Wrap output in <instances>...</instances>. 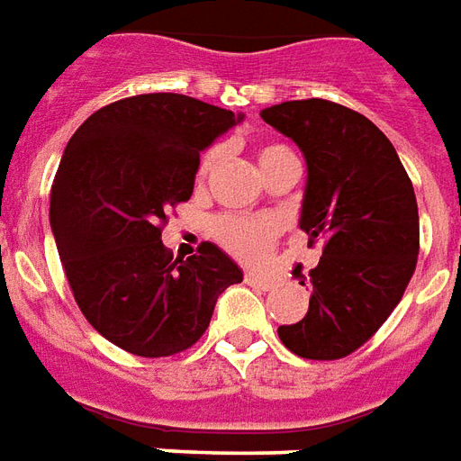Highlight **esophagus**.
<instances>
[{"label":"esophagus","mask_w":461,"mask_h":461,"mask_svg":"<svg viewBox=\"0 0 461 461\" xmlns=\"http://www.w3.org/2000/svg\"><path fill=\"white\" fill-rule=\"evenodd\" d=\"M244 283L247 285H254V288H261V291H268V288H274L276 283L274 278H268V276H261V274H254V271H249L244 276Z\"/></svg>","instance_id":"1"}]
</instances>
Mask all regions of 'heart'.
I'll use <instances>...</instances> for the list:
<instances>
[{
  "instance_id": "b5f03b06",
  "label": "heart",
  "mask_w": 461,
  "mask_h": 461,
  "mask_svg": "<svg viewBox=\"0 0 461 461\" xmlns=\"http://www.w3.org/2000/svg\"><path fill=\"white\" fill-rule=\"evenodd\" d=\"M291 149L283 144H266L258 151V161L261 168L274 163L281 156H291ZM220 149H210L204 151L200 168H197V178H204L210 168L217 161ZM212 237L224 251H230L231 257L244 258V261H257L264 257L268 247L274 244L278 237V221L271 217H244V214H220L212 221Z\"/></svg>"
}]
</instances>
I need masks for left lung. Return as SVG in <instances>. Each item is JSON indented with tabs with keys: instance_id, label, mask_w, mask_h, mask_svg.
Listing matches in <instances>:
<instances>
[{
	"instance_id": "obj_1",
	"label": "left lung",
	"mask_w": 461,
	"mask_h": 461,
	"mask_svg": "<svg viewBox=\"0 0 461 461\" xmlns=\"http://www.w3.org/2000/svg\"><path fill=\"white\" fill-rule=\"evenodd\" d=\"M261 119L305 156L300 230L308 247L322 241L308 315L278 337L303 359H342L376 335L411 283L420 251L412 183L386 134L354 109L312 97Z\"/></svg>"
}]
</instances>
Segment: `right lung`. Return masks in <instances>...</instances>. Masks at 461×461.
Listing matches in <instances>:
<instances>
[{"label": "right lung", "mask_w": 461, "mask_h": 461, "mask_svg": "<svg viewBox=\"0 0 461 461\" xmlns=\"http://www.w3.org/2000/svg\"><path fill=\"white\" fill-rule=\"evenodd\" d=\"M230 109L151 92L97 109L68 141L50 190V230L77 308L104 339L136 357L190 349L240 266L203 241L173 258L161 231L187 203L200 151L237 124Z\"/></svg>", "instance_id": "obj_1"}]
</instances>
